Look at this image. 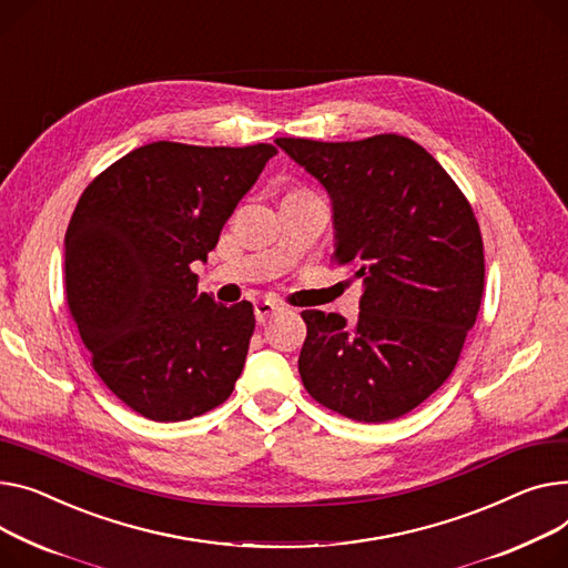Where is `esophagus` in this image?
Returning a JSON list of instances; mask_svg holds the SVG:
<instances>
[{"label": "esophagus", "instance_id": "obj_1", "mask_svg": "<svg viewBox=\"0 0 568 568\" xmlns=\"http://www.w3.org/2000/svg\"><path fill=\"white\" fill-rule=\"evenodd\" d=\"M278 311H281V304H276V301L262 298V301H257V304H255V320L260 324H264V322H270Z\"/></svg>", "mask_w": 568, "mask_h": 568}]
</instances>
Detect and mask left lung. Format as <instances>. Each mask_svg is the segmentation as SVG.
<instances>
[{
  "label": "left lung",
  "instance_id": "1",
  "mask_svg": "<svg viewBox=\"0 0 568 568\" xmlns=\"http://www.w3.org/2000/svg\"><path fill=\"white\" fill-rule=\"evenodd\" d=\"M331 196L333 262L363 278L356 324L304 311L306 390L358 423L423 404L455 369L484 292V244L470 203L423 145L276 139Z\"/></svg>",
  "mask_w": 568,
  "mask_h": 568
}]
</instances>
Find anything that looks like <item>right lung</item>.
Masks as SVG:
<instances>
[{
    "label": "right lung",
    "instance_id": "1",
    "mask_svg": "<svg viewBox=\"0 0 568 568\" xmlns=\"http://www.w3.org/2000/svg\"><path fill=\"white\" fill-rule=\"evenodd\" d=\"M276 153L270 143H148L102 171L72 212L70 315L104 386L148 420L196 418L240 379L253 306L216 304L189 264L207 260Z\"/></svg>",
    "mask_w": 568,
    "mask_h": 568
}]
</instances>
